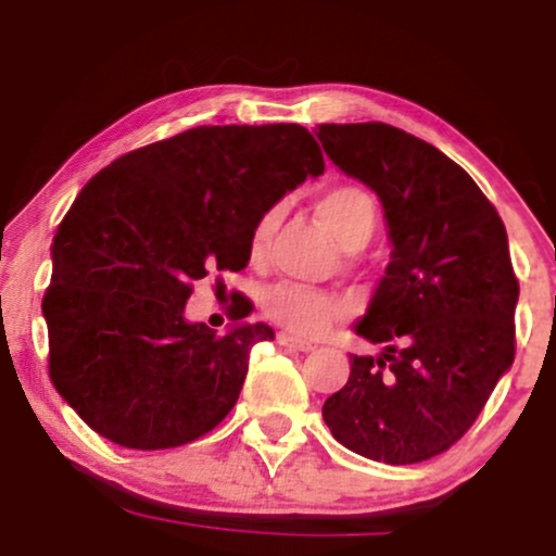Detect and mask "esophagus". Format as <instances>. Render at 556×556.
<instances>
[{"label": "esophagus", "instance_id": "esophagus-1", "mask_svg": "<svg viewBox=\"0 0 556 556\" xmlns=\"http://www.w3.org/2000/svg\"><path fill=\"white\" fill-rule=\"evenodd\" d=\"M277 342L282 344V348L298 350V353H311V350H314V344L311 342H303V340H298V337H290V334H279Z\"/></svg>", "mask_w": 556, "mask_h": 556}]
</instances>
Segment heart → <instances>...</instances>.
Listing matches in <instances>:
<instances>
[{
  "label": "heart",
  "mask_w": 556,
  "mask_h": 556,
  "mask_svg": "<svg viewBox=\"0 0 556 556\" xmlns=\"http://www.w3.org/2000/svg\"><path fill=\"white\" fill-rule=\"evenodd\" d=\"M316 216L321 225L329 229L344 248H361L371 240L376 222H379V206L371 190L355 182L331 185L316 198ZM277 216L266 214L253 229L251 253L253 258L264 256L266 242L271 238V229ZM348 305L337 295H329L324 290L303 285H274L264 295V314L274 324L292 331L300 337H318L324 334L337 318L344 316Z\"/></svg>",
  "instance_id": "heart-1"
}]
</instances>
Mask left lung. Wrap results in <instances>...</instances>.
I'll return each instance as SVG.
<instances>
[{"label": "left lung", "instance_id": "left-lung-1", "mask_svg": "<svg viewBox=\"0 0 556 556\" xmlns=\"http://www.w3.org/2000/svg\"><path fill=\"white\" fill-rule=\"evenodd\" d=\"M318 140L376 190L394 242L355 327L384 353L350 355V379L324 402V420L371 460H431L468 433L515 361L520 285L507 229L460 164L400 127L318 125Z\"/></svg>", "mask_w": 556, "mask_h": 556}]
</instances>
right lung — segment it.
<instances>
[{"instance_id":"add662e5","label":"right lung","mask_w":556,"mask_h":556,"mask_svg":"<svg viewBox=\"0 0 556 556\" xmlns=\"http://www.w3.org/2000/svg\"><path fill=\"white\" fill-rule=\"evenodd\" d=\"M321 172L300 125H201L88 180L56 227L41 308L49 379L96 433L172 450L225 420L251 348L274 329L240 324L216 337L185 321V300L195 279L245 269L261 216Z\"/></svg>"}]
</instances>
